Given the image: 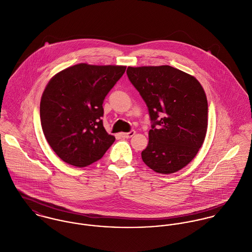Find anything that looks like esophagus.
<instances>
[{
	"label": "esophagus",
	"mask_w": 252,
	"mask_h": 252,
	"mask_svg": "<svg viewBox=\"0 0 252 252\" xmlns=\"http://www.w3.org/2000/svg\"><path fill=\"white\" fill-rule=\"evenodd\" d=\"M135 134H136V131L132 130V131H130V132H128V133H120L119 136H120L121 138H123V139H128V138L133 137Z\"/></svg>",
	"instance_id": "1"
}]
</instances>
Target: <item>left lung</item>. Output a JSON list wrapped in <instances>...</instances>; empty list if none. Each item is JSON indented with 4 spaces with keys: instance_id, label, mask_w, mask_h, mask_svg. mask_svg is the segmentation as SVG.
Wrapping results in <instances>:
<instances>
[{
    "instance_id": "8db88e82",
    "label": "left lung",
    "mask_w": 252,
    "mask_h": 252,
    "mask_svg": "<svg viewBox=\"0 0 252 252\" xmlns=\"http://www.w3.org/2000/svg\"><path fill=\"white\" fill-rule=\"evenodd\" d=\"M127 75L153 122L142 152L144 164L159 174L180 171L206 138L208 100L203 86L193 75L168 65L128 67Z\"/></svg>"
}]
</instances>
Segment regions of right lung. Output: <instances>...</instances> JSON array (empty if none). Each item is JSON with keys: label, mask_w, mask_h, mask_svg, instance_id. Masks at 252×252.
<instances>
[{"label": "right lung", "mask_w": 252, "mask_h": 252, "mask_svg": "<svg viewBox=\"0 0 252 252\" xmlns=\"http://www.w3.org/2000/svg\"><path fill=\"white\" fill-rule=\"evenodd\" d=\"M126 66L80 63L57 72L39 105L41 128L53 151L67 164L83 168L100 160L115 138L101 117L103 103Z\"/></svg>", "instance_id": "obj_1"}]
</instances>
